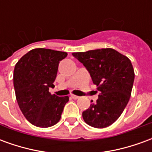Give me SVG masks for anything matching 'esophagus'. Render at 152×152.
Returning <instances> with one entry per match:
<instances>
[{
	"label": "esophagus",
	"instance_id": "esophagus-1",
	"mask_svg": "<svg viewBox=\"0 0 152 152\" xmlns=\"http://www.w3.org/2000/svg\"><path fill=\"white\" fill-rule=\"evenodd\" d=\"M72 98L73 99H80V97H79V96L74 95V94H72Z\"/></svg>",
	"mask_w": 152,
	"mask_h": 152
}]
</instances>
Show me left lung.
<instances>
[{
	"label": "left lung",
	"instance_id": "obj_1",
	"mask_svg": "<svg viewBox=\"0 0 152 152\" xmlns=\"http://www.w3.org/2000/svg\"><path fill=\"white\" fill-rule=\"evenodd\" d=\"M99 86L96 102L82 112L86 124L94 128L107 127L120 117L127 106L134 80L130 60L113 49H101L72 53Z\"/></svg>",
	"mask_w": 152,
	"mask_h": 152
}]
</instances>
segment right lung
I'll use <instances>...</instances> for the list:
<instances>
[{
  "instance_id": "obj_1",
  "label": "right lung",
  "mask_w": 152,
  "mask_h": 152,
  "mask_svg": "<svg viewBox=\"0 0 152 152\" xmlns=\"http://www.w3.org/2000/svg\"><path fill=\"white\" fill-rule=\"evenodd\" d=\"M66 52L34 49L22 57L14 70V87L19 108L31 124L40 128L53 126L59 121L67 96L49 92L53 88L58 63Z\"/></svg>"
}]
</instances>
